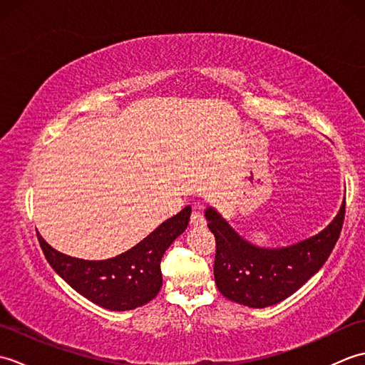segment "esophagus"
<instances>
[{
	"label": "esophagus",
	"mask_w": 365,
	"mask_h": 365,
	"mask_svg": "<svg viewBox=\"0 0 365 365\" xmlns=\"http://www.w3.org/2000/svg\"><path fill=\"white\" fill-rule=\"evenodd\" d=\"M190 224L192 227H205V218H204V215L200 213V212H197V210H192V213H191V218H190Z\"/></svg>",
	"instance_id": "34e87169"
}]
</instances>
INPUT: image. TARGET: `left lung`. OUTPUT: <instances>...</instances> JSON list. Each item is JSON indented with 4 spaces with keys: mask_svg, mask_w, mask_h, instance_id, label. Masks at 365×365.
<instances>
[{
    "mask_svg": "<svg viewBox=\"0 0 365 365\" xmlns=\"http://www.w3.org/2000/svg\"><path fill=\"white\" fill-rule=\"evenodd\" d=\"M205 218L216 242L213 271L218 290L238 304L262 309L289 298L324 265L342 230L345 199L320 234L277 250L247 243L212 207Z\"/></svg>",
    "mask_w": 365,
    "mask_h": 365,
    "instance_id": "left-lung-1",
    "label": "left lung"
}]
</instances>
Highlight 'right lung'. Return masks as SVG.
<instances>
[{
    "instance_id": "add662e5",
    "label": "right lung",
    "mask_w": 365,
    "mask_h": 365,
    "mask_svg": "<svg viewBox=\"0 0 365 365\" xmlns=\"http://www.w3.org/2000/svg\"><path fill=\"white\" fill-rule=\"evenodd\" d=\"M191 207L169 218L130 251L108 260H83L66 255L37 234L51 268L94 304L110 311H131L157 297L161 285L163 254L187 229Z\"/></svg>"
}]
</instances>
